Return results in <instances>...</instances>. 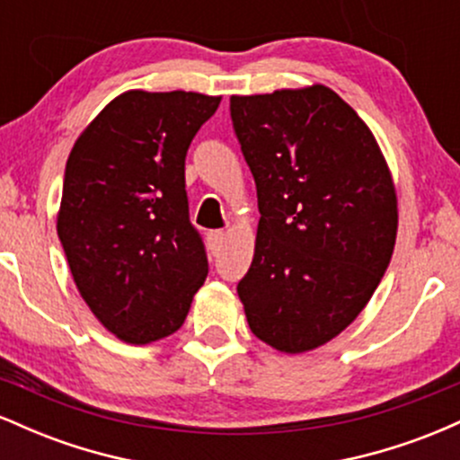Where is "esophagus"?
I'll list each match as a JSON object with an SVG mask.
<instances>
[{"label":"esophagus","instance_id":"34e87169","mask_svg":"<svg viewBox=\"0 0 460 460\" xmlns=\"http://www.w3.org/2000/svg\"><path fill=\"white\" fill-rule=\"evenodd\" d=\"M208 242H209V248H212V252L220 251V246H223V242H225V231H220V229L209 231Z\"/></svg>","mask_w":460,"mask_h":460}]
</instances>
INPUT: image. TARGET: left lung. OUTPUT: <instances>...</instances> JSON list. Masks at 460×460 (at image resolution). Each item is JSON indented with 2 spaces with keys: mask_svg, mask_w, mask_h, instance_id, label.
Returning <instances> with one entry per match:
<instances>
[{
  "mask_svg": "<svg viewBox=\"0 0 460 460\" xmlns=\"http://www.w3.org/2000/svg\"><path fill=\"white\" fill-rule=\"evenodd\" d=\"M260 225L240 283L251 331L314 350L361 314L392 260L398 203L372 131L331 88L231 97Z\"/></svg>",
  "mask_w": 460,
  "mask_h": 460,
  "instance_id": "1",
  "label": "left lung"
}]
</instances>
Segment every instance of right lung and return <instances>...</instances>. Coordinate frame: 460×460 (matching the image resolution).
Returning <instances> with one entry per match:
<instances>
[{
  "instance_id": "obj_1",
  "label": "right lung",
  "mask_w": 460,
  "mask_h": 460,
  "mask_svg": "<svg viewBox=\"0 0 460 460\" xmlns=\"http://www.w3.org/2000/svg\"><path fill=\"white\" fill-rule=\"evenodd\" d=\"M218 103L186 91L123 93L66 160L58 237L82 298L128 344L172 335L208 277L186 153Z\"/></svg>"
}]
</instances>
